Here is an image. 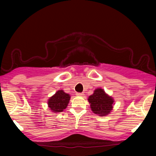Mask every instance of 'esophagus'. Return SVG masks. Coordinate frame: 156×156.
I'll return each instance as SVG.
<instances>
[{
  "instance_id": "1",
  "label": "esophagus",
  "mask_w": 156,
  "mask_h": 156,
  "mask_svg": "<svg viewBox=\"0 0 156 156\" xmlns=\"http://www.w3.org/2000/svg\"><path fill=\"white\" fill-rule=\"evenodd\" d=\"M76 95H77V96H83V95H84V93H83V92H82V93L78 92V93H76Z\"/></svg>"
}]
</instances>
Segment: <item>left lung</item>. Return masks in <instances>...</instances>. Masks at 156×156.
<instances>
[{
    "label": "left lung",
    "instance_id": "8db88e82",
    "mask_svg": "<svg viewBox=\"0 0 156 156\" xmlns=\"http://www.w3.org/2000/svg\"><path fill=\"white\" fill-rule=\"evenodd\" d=\"M88 101L92 112L100 116H106L113 108L114 99L106 94L102 89H97L92 95L89 96Z\"/></svg>",
    "mask_w": 156,
    "mask_h": 156
}]
</instances>
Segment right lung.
Wrapping results in <instances>:
<instances>
[{
    "label": "right lung",
    "instance_id": "obj_1",
    "mask_svg": "<svg viewBox=\"0 0 156 156\" xmlns=\"http://www.w3.org/2000/svg\"><path fill=\"white\" fill-rule=\"evenodd\" d=\"M70 99V96L63 90L57 91L54 96L50 98L48 106L52 112H62L67 108Z\"/></svg>",
    "mask_w": 156,
    "mask_h": 156
}]
</instances>
